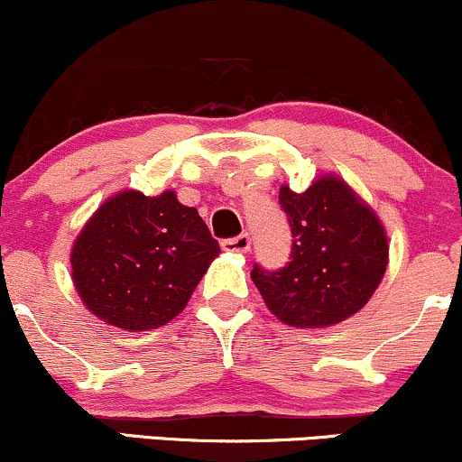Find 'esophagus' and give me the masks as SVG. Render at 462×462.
<instances>
[{"mask_svg":"<svg viewBox=\"0 0 462 462\" xmlns=\"http://www.w3.org/2000/svg\"><path fill=\"white\" fill-rule=\"evenodd\" d=\"M251 248V236L248 233H240V236L229 237V240L222 242V251L229 253H246Z\"/></svg>","mask_w":462,"mask_h":462,"instance_id":"obj_1","label":"esophagus"}]
</instances>
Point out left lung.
Wrapping results in <instances>:
<instances>
[{
    "mask_svg": "<svg viewBox=\"0 0 462 462\" xmlns=\"http://www.w3.org/2000/svg\"><path fill=\"white\" fill-rule=\"evenodd\" d=\"M291 226L290 262L253 265L265 305L290 327L322 328L363 309L387 268V236L344 181L322 177L302 194L279 192Z\"/></svg>",
    "mask_w": 462,
    "mask_h": 462,
    "instance_id": "obj_1",
    "label": "left lung"
}]
</instances>
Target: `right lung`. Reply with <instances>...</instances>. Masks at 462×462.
Instances as JSON below:
<instances>
[{
  "label": "right lung",
  "instance_id": "obj_1",
  "mask_svg": "<svg viewBox=\"0 0 462 462\" xmlns=\"http://www.w3.org/2000/svg\"><path fill=\"white\" fill-rule=\"evenodd\" d=\"M199 211L175 192H129L103 203L70 253L73 281L95 316L125 330L171 322L218 257Z\"/></svg>",
  "mask_w": 462,
  "mask_h": 462
}]
</instances>
